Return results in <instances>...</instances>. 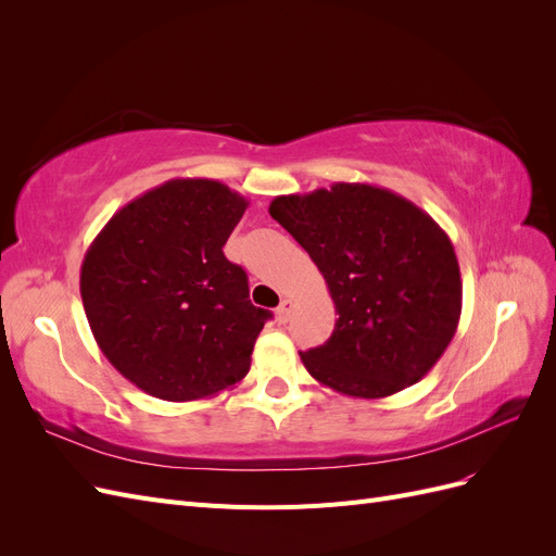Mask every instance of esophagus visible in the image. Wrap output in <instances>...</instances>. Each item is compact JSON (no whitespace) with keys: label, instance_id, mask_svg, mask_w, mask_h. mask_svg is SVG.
<instances>
[{"label":"esophagus","instance_id":"1","mask_svg":"<svg viewBox=\"0 0 556 556\" xmlns=\"http://www.w3.org/2000/svg\"><path fill=\"white\" fill-rule=\"evenodd\" d=\"M292 308H294L292 301H290V299H282V301H280V306H278V311H276V315H278V323H288L290 315H292Z\"/></svg>","mask_w":556,"mask_h":556}]
</instances>
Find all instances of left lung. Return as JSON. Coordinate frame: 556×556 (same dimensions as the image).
I'll return each mask as SVG.
<instances>
[{
  "instance_id": "left-lung-1",
  "label": "left lung",
  "mask_w": 556,
  "mask_h": 556,
  "mask_svg": "<svg viewBox=\"0 0 556 556\" xmlns=\"http://www.w3.org/2000/svg\"><path fill=\"white\" fill-rule=\"evenodd\" d=\"M268 213L317 264L339 313L325 345L299 352L308 374L357 399L422 380L462 315L459 262L433 217L366 182L276 197Z\"/></svg>"
}]
</instances>
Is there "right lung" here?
Masks as SVG:
<instances>
[{
    "instance_id": "add662e5",
    "label": "right lung",
    "mask_w": 556,
    "mask_h": 556,
    "mask_svg": "<svg viewBox=\"0 0 556 556\" xmlns=\"http://www.w3.org/2000/svg\"><path fill=\"white\" fill-rule=\"evenodd\" d=\"M248 201L208 178H176L117 211L86 252L80 296L104 357L150 396L206 399L250 371L271 313L223 245Z\"/></svg>"
}]
</instances>
